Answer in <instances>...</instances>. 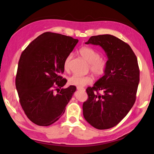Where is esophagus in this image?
I'll list each match as a JSON object with an SVG mask.
<instances>
[{"label":"esophagus","mask_w":154,"mask_h":154,"mask_svg":"<svg viewBox=\"0 0 154 154\" xmlns=\"http://www.w3.org/2000/svg\"><path fill=\"white\" fill-rule=\"evenodd\" d=\"M77 89L79 90V91H85V89L84 88H83V87H77Z\"/></svg>","instance_id":"esophagus-1"}]
</instances>
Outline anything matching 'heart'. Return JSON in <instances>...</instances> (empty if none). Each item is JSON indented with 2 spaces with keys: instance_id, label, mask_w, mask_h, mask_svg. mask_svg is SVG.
I'll list each match as a JSON object with an SVG mask.
<instances>
[{
  "instance_id": "obj_1",
  "label": "heart",
  "mask_w": 154,
  "mask_h": 154,
  "mask_svg": "<svg viewBox=\"0 0 154 154\" xmlns=\"http://www.w3.org/2000/svg\"><path fill=\"white\" fill-rule=\"evenodd\" d=\"M79 53L81 56L89 63L90 71L94 75L99 77L104 74L106 69L107 62L105 59L100 57L99 51L91 47L83 46L79 49ZM72 57H73V55L70 54L65 59L63 67L65 71L69 69ZM68 82L71 85L82 87L91 83L92 79L89 75L81 76L78 75H73L69 78Z\"/></svg>"
}]
</instances>
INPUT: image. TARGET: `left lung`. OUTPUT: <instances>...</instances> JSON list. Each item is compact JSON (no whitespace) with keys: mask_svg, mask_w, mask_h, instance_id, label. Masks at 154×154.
<instances>
[{"mask_svg":"<svg viewBox=\"0 0 154 154\" xmlns=\"http://www.w3.org/2000/svg\"><path fill=\"white\" fill-rule=\"evenodd\" d=\"M85 44L100 45L108 60L104 75L86 90L89 98L83 104V116L95 128L109 129L117 125L135 103L140 82L138 60L128 44L112 35H93Z\"/></svg>","mask_w":154,"mask_h":154,"instance_id":"8db88e82","label":"left lung"}]
</instances>
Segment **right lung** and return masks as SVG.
<instances>
[{
    "label": "right lung",
    "mask_w": 154,
    "mask_h": 154,
    "mask_svg": "<svg viewBox=\"0 0 154 154\" xmlns=\"http://www.w3.org/2000/svg\"><path fill=\"white\" fill-rule=\"evenodd\" d=\"M79 40L45 32L23 51L18 62L16 87L26 115L38 126H48L63 115L76 87H63L65 57Z\"/></svg>",
    "instance_id": "obj_1"
}]
</instances>
